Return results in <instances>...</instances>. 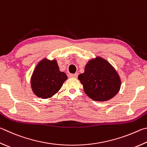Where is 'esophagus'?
I'll return each mask as SVG.
<instances>
[{"mask_svg":"<svg viewBox=\"0 0 147 147\" xmlns=\"http://www.w3.org/2000/svg\"><path fill=\"white\" fill-rule=\"evenodd\" d=\"M69 76V77H71V78H77V77H78V74H77V73H75V74H70Z\"/></svg>","mask_w":147,"mask_h":147,"instance_id":"esophagus-1","label":"esophagus"}]
</instances>
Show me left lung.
<instances>
[{
	"label": "left lung",
	"mask_w": 147,
	"mask_h": 147,
	"mask_svg": "<svg viewBox=\"0 0 147 147\" xmlns=\"http://www.w3.org/2000/svg\"><path fill=\"white\" fill-rule=\"evenodd\" d=\"M78 78L85 94L97 101L111 100L121 87V79L116 69L100 57L90 60L85 67L84 73L79 74Z\"/></svg>",
	"instance_id": "1"
}]
</instances>
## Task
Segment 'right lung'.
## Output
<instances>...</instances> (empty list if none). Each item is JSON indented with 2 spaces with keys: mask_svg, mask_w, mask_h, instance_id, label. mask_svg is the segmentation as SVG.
Wrapping results in <instances>:
<instances>
[{
  "mask_svg": "<svg viewBox=\"0 0 147 147\" xmlns=\"http://www.w3.org/2000/svg\"><path fill=\"white\" fill-rule=\"evenodd\" d=\"M67 79L61 72L57 60H42L35 67L31 78V86L34 94L42 99L52 97L58 92Z\"/></svg>",
  "mask_w": 147,
  "mask_h": 147,
  "instance_id": "right-lung-1",
  "label": "right lung"
}]
</instances>
